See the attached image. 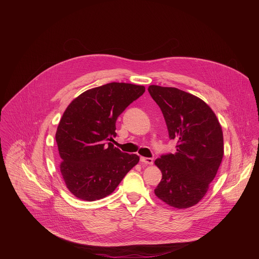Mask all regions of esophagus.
<instances>
[{"instance_id": "obj_1", "label": "esophagus", "mask_w": 259, "mask_h": 259, "mask_svg": "<svg viewBox=\"0 0 259 259\" xmlns=\"http://www.w3.org/2000/svg\"><path fill=\"white\" fill-rule=\"evenodd\" d=\"M140 162H141L142 164H145V165H153V164H154V159L141 157V158H140Z\"/></svg>"}]
</instances>
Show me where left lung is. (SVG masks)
I'll return each instance as SVG.
<instances>
[{
	"mask_svg": "<svg viewBox=\"0 0 259 259\" xmlns=\"http://www.w3.org/2000/svg\"><path fill=\"white\" fill-rule=\"evenodd\" d=\"M176 153L155 161L162 180L156 196L175 208L198 204L207 193L224 157V135L213 110L197 96L172 87L152 85Z\"/></svg>",
	"mask_w": 259,
	"mask_h": 259,
	"instance_id": "1",
	"label": "left lung"
}]
</instances>
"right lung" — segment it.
Returning <instances> with one entry per match:
<instances>
[{
    "mask_svg": "<svg viewBox=\"0 0 259 259\" xmlns=\"http://www.w3.org/2000/svg\"><path fill=\"white\" fill-rule=\"evenodd\" d=\"M144 91L143 86L108 83L85 91L66 107L55 139L61 175L75 197L95 201L110 195L138 163L137 155L109 141L117 136L118 117Z\"/></svg>",
    "mask_w": 259,
    "mask_h": 259,
    "instance_id": "right-lung-1",
    "label": "right lung"
}]
</instances>
